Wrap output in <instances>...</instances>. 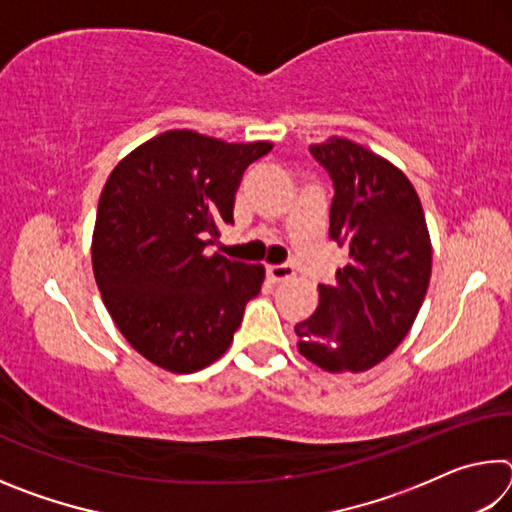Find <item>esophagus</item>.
<instances>
[{
	"label": "esophagus",
	"mask_w": 512,
	"mask_h": 512,
	"mask_svg": "<svg viewBox=\"0 0 512 512\" xmlns=\"http://www.w3.org/2000/svg\"><path fill=\"white\" fill-rule=\"evenodd\" d=\"M266 275L271 282H287L293 275H296V271H293L291 264H282V266H268Z\"/></svg>",
	"instance_id": "1"
}]
</instances>
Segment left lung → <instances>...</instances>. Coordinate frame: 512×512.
<instances>
[{
	"instance_id": "obj_1",
	"label": "left lung",
	"mask_w": 512,
	"mask_h": 512,
	"mask_svg": "<svg viewBox=\"0 0 512 512\" xmlns=\"http://www.w3.org/2000/svg\"><path fill=\"white\" fill-rule=\"evenodd\" d=\"M309 151L334 185L329 239L350 259L334 284H318L298 350L323 370L363 372L402 343L427 296V221L411 180L366 146L329 137Z\"/></svg>"
}]
</instances>
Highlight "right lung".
Here are the masks:
<instances>
[{"label":"right lung","mask_w":512,"mask_h":512,"mask_svg":"<svg viewBox=\"0 0 512 512\" xmlns=\"http://www.w3.org/2000/svg\"><path fill=\"white\" fill-rule=\"evenodd\" d=\"M271 149L167 131L112 169L92 235L94 280L119 332L155 366H210L262 289L264 266L205 248L235 223L241 176Z\"/></svg>","instance_id":"1"}]
</instances>
